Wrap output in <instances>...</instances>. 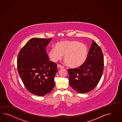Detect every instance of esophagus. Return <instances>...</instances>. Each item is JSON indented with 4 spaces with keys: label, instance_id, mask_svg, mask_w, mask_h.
<instances>
[{
    "label": "esophagus",
    "instance_id": "34e87169",
    "mask_svg": "<svg viewBox=\"0 0 122 122\" xmlns=\"http://www.w3.org/2000/svg\"><path fill=\"white\" fill-rule=\"evenodd\" d=\"M57 66H58L59 68H64V66H63L61 65H60V64H58Z\"/></svg>",
    "mask_w": 122,
    "mask_h": 122
}]
</instances>
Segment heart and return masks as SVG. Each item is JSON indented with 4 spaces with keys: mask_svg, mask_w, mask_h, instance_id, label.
Masks as SVG:
<instances>
[{
    "mask_svg": "<svg viewBox=\"0 0 122 122\" xmlns=\"http://www.w3.org/2000/svg\"><path fill=\"white\" fill-rule=\"evenodd\" d=\"M88 54V49L85 44L75 41H66L56 43L55 48L50 49L48 55L51 61L56 62L64 54V58L68 65L76 68L86 62Z\"/></svg>",
    "mask_w": 122,
    "mask_h": 122,
    "instance_id": "1",
    "label": "heart"
}]
</instances>
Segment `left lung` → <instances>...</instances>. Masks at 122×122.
Here are the masks:
<instances>
[{
    "label": "left lung",
    "mask_w": 122,
    "mask_h": 122,
    "mask_svg": "<svg viewBox=\"0 0 122 122\" xmlns=\"http://www.w3.org/2000/svg\"><path fill=\"white\" fill-rule=\"evenodd\" d=\"M104 66L101 48L93 40L85 63L77 68L68 69L70 86L79 93L91 91L98 84Z\"/></svg>",
    "instance_id": "obj_1"
}]
</instances>
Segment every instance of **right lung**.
<instances>
[{
  "instance_id": "obj_1",
  "label": "right lung",
  "mask_w": 122,
  "mask_h": 122,
  "mask_svg": "<svg viewBox=\"0 0 122 122\" xmlns=\"http://www.w3.org/2000/svg\"><path fill=\"white\" fill-rule=\"evenodd\" d=\"M51 40V38H32L18 54V74L26 89L39 96L47 95L55 86L57 64L49 61L46 50Z\"/></svg>"
}]
</instances>
